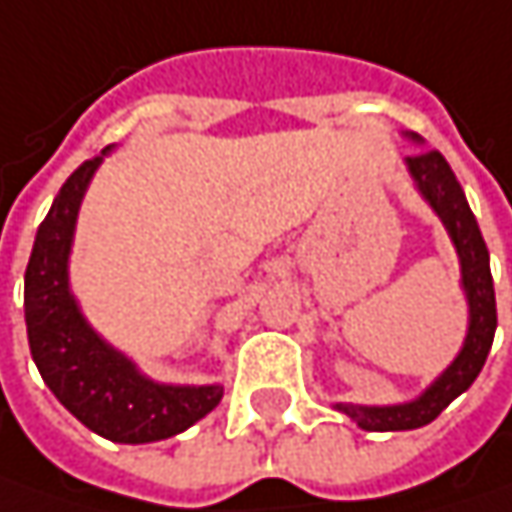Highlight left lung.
<instances>
[{
	"instance_id": "1",
	"label": "left lung",
	"mask_w": 512,
	"mask_h": 512,
	"mask_svg": "<svg viewBox=\"0 0 512 512\" xmlns=\"http://www.w3.org/2000/svg\"><path fill=\"white\" fill-rule=\"evenodd\" d=\"M408 170L420 188V194L429 199V205L443 220L449 231L458 257H461V272H464V289L469 298V333H466L464 350L458 359L443 371L435 385L414 403L388 408L368 406H339L347 417H353L365 432H406L420 429L432 423L443 408L449 406L458 394L475 382L481 374L487 353L493 347L496 336V289L490 275V252L481 237V228L475 223V214L466 205V196L452 173L449 162L443 159L440 150H417L406 159Z\"/></svg>"
}]
</instances>
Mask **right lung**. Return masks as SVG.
I'll list each match as a JSON object with an SVG mask.
<instances>
[{"instance_id":"1","label":"right lung","mask_w":512,"mask_h":512,"mask_svg":"<svg viewBox=\"0 0 512 512\" xmlns=\"http://www.w3.org/2000/svg\"><path fill=\"white\" fill-rule=\"evenodd\" d=\"M104 153L86 159L66 179L37 228L25 269V327L40 376L86 429L115 443H150L179 435L202 420L223 400V388L150 382L133 362L95 336L69 295L66 263L77 208Z\"/></svg>"}]
</instances>
